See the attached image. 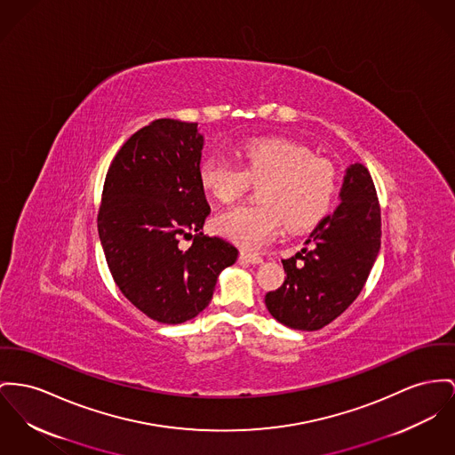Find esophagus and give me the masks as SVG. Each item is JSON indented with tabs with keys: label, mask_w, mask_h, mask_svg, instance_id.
<instances>
[{
	"label": "esophagus",
	"mask_w": 455,
	"mask_h": 455,
	"mask_svg": "<svg viewBox=\"0 0 455 455\" xmlns=\"http://www.w3.org/2000/svg\"><path fill=\"white\" fill-rule=\"evenodd\" d=\"M240 259L246 264H251V266H259L262 264V257L257 255V253H248V251H242L240 253Z\"/></svg>",
	"instance_id": "1"
}]
</instances>
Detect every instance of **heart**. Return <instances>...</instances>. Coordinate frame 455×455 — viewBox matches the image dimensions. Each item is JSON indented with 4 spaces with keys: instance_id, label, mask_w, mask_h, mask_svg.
I'll use <instances>...</instances> for the list:
<instances>
[{
    "instance_id": "heart-1",
    "label": "heart",
    "mask_w": 455,
    "mask_h": 455,
    "mask_svg": "<svg viewBox=\"0 0 455 455\" xmlns=\"http://www.w3.org/2000/svg\"><path fill=\"white\" fill-rule=\"evenodd\" d=\"M204 189L220 204H233L248 184H259L260 204L242 205L217 217V229L243 248H260L286 228L302 231L331 209L336 193L333 165L283 138L250 140L240 148V167L207 158L200 167Z\"/></svg>"
}]
</instances>
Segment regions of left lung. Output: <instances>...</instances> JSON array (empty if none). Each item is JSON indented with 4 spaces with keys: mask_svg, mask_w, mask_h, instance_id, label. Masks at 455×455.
Instances as JSON below:
<instances>
[{
    "mask_svg": "<svg viewBox=\"0 0 455 455\" xmlns=\"http://www.w3.org/2000/svg\"><path fill=\"white\" fill-rule=\"evenodd\" d=\"M341 204L324 217L295 257L283 260L286 277L266 295L281 324L317 331L341 315L363 291L381 248V213L369 171H345Z\"/></svg>",
    "mask_w": 455,
    "mask_h": 455,
    "instance_id": "left-lung-1",
    "label": "left lung"
}]
</instances>
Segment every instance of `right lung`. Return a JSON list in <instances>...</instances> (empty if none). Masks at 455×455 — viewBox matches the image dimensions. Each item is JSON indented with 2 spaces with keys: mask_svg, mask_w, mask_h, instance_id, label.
I'll return each instance as SVG.
<instances>
[{
  "mask_svg": "<svg viewBox=\"0 0 455 455\" xmlns=\"http://www.w3.org/2000/svg\"><path fill=\"white\" fill-rule=\"evenodd\" d=\"M198 124L158 119L116 155L103 186L98 235L124 297L150 319L181 324L212 300L238 250L202 233L211 213L200 182ZM194 238L182 251L181 236Z\"/></svg>",
  "mask_w": 455,
  "mask_h": 455,
  "instance_id": "add662e5",
  "label": "right lung"
}]
</instances>
